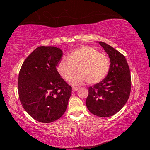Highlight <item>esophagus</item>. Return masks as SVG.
<instances>
[{"instance_id": "obj_1", "label": "esophagus", "mask_w": 150, "mask_h": 150, "mask_svg": "<svg viewBox=\"0 0 150 150\" xmlns=\"http://www.w3.org/2000/svg\"><path fill=\"white\" fill-rule=\"evenodd\" d=\"M73 91H77V90H79V87H73Z\"/></svg>"}]
</instances>
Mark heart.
I'll use <instances>...</instances> for the list:
<instances>
[{
    "label": "heart",
    "mask_w": 150,
    "mask_h": 150,
    "mask_svg": "<svg viewBox=\"0 0 150 150\" xmlns=\"http://www.w3.org/2000/svg\"><path fill=\"white\" fill-rule=\"evenodd\" d=\"M77 69L80 73L71 81L73 85H81L85 81L96 84L107 75L110 61L95 48L83 46L72 51L67 57H63L57 66L58 73L67 81L71 80Z\"/></svg>",
    "instance_id": "1"
}]
</instances>
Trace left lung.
Wrapping results in <instances>:
<instances>
[{"mask_svg":"<svg viewBox=\"0 0 150 150\" xmlns=\"http://www.w3.org/2000/svg\"><path fill=\"white\" fill-rule=\"evenodd\" d=\"M98 43L110 58V69L102 81L88 88L86 105L94 115L110 117L120 111L128 100L131 75L126 58L121 53L105 42Z\"/></svg>","mask_w":150,"mask_h":150,"instance_id":"left-lung-1","label":"left lung"}]
</instances>
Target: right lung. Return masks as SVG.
I'll return each mask as SVG.
<instances>
[{
    "instance_id": "right-lung-1",
    "label": "right lung",
    "mask_w": 150,
    "mask_h": 150,
    "mask_svg": "<svg viewBox=\"0 0 150 150\" xmlns=\"http://www.w3.org/2000/svg\"><path fill=\"white\" fill-rule=\"evenodd\" d=\"M62 55L57 47L40 46L20 68L18 85L20 103L28 114L40 122L55 121L67 107L72 87L56 69Z\"/></svg>"
}]
</instances>
